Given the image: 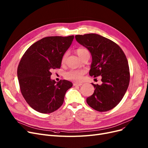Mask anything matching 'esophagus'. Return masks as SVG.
I'll list each match as a JSON object with an SVG mask.
<instances>
[{
    "label": "esophagus",
    "mask_w": 148,
    "mask_h": 148,
    "mask_svg": "<svg viewBox=\"0 0 148 148\" xmlns=\"http://www.w3.org/2000/svg\"><path fill=\"white\" fill-rule=\"evenodd\" d=\"M81 85H82V83H77V82H75V83H74V86H81Z\"/></svg>",
    "instance_id": "1"
}]
</instances>
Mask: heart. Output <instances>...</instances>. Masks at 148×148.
I'll list each match as a JSON object with an SVG mask.
<instances>
[{
  "label": "heart",
  "instance_id": "heart-1",
  "mask_svg": "<svg viewBox=\"0 0 148 148\" xmlns=\"http://www.w3.org/2000/svg\"><path fill=\"white\" fill-rule=\"evenodd\" d=\"M76 53H77V55L79 56L80 58H81V57L83 55L85 54L86 53H89V52L86 49L80 48H79L77 49ZM66 57H67V53L63 55L62 59V63H65L66 59ZM84 74H85V71L82 70H71V71H69L68 72H66L65 74V77L66 79L71 80L80 81L82 80V76Z\"/></svg>",
  "mask_w": 148,
  "mask_h": 148
}]
</instances>
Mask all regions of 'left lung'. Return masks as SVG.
<instances>
[{"label": "left lung", "mask_w": 148, "mask_h": 148, "mask_svg": "<svg viewBox=\"0 0 148 148\" xmlns=\"http://www.w3.org/2000/svg\"><path fill=\"white\" fill-rule=\"evenodd\" d=\"M75 38L91 54L89 75L101 77V85L91 83L95 90L86 99L87 103L97 111H110L119 103L129 86L130 74L126 57L117 44L99 34L76 35Z\"/></svg>", "instance_id": "obj_1"}]
</instances>
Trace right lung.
I'll list each match as a JSON object with an SVG mask.
<instances>
[{"instance_id":"right-lung-1","label":"right lung","mask_w":148,"mask_h":148,"mask_svg":"<svg viewBox=\"0 0 148 148\" xmlns=\"http://www.w3.org/2000/svg\"><path fill=\"white\" fill-rule=\"evenodd\" d=\"M74 38L50 36L35 42L26 51L18 64L17 77L23 97L34 110L51 113L63 104L73 83L51 79V70L60 68L62 59Z\"/></svg>"}]
</instances>
